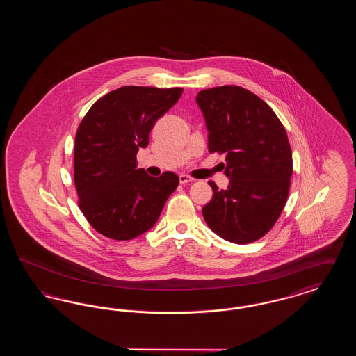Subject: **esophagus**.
<instances>
[{
	"mask_svg": "<svg viewBox=\"0 0 356 356\" xmlns=\"http://www.w3.org/2000/svg\"><path fill=\"white\" fill-rule=\"evenodd\" d=\"M179 180H180V184H186V183H192L195 179L193 177H191L189 175H180L179 176Z\"/></svg>",
	"mask_w": 356,
	"mask_h": 356,
	"instance_id": "34e87169",
	"label": "esophagus"
}]
</instances>
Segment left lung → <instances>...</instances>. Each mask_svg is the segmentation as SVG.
<instances>
[{
  "label": "left lung",
  "instance_id": "8db88e82",
  "mask_svg": "<svg viewBox=\"0 0 356 356\" xmlns=\"http://www.w3.org/2000/svg\"><path fill=\"white\" fill-rule=\"evenodd\" d=\"M196 102L208 129V151L225 154L229 186L213 181L204 220L219 236L248 244L264 236L287 203L292 152L287 132L267 102L248 89L222 85L204 89Z\"/></svg>",
  "mask_w": 356,
  "mask_h": 356
}]
</instances>
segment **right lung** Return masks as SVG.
I'll return each instance as SVG.
<instances>
[{
  "instance_id": "1",
  "label": "right lung",
  "mask_w": 356,
  "mask_h": 356,
  "mask_svg": "<svg viewBox=\"0 0 356 356\" xmlns=\"http://www.w3.org/2000/svg\"><path fill=\"white\" fill-rule=\"evenodd\" d=\"M183 88L121 86L95 102L74 140V186L79 207L104 236L131 240L151 229L179 176L160 177L136 168L156 121L179 102Z\"/></svg>"
}]
</instances>
